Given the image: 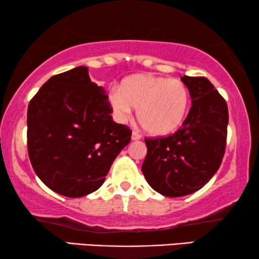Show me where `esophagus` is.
<instances>
[{"label":"esophagus","mask_w":259,"mask_h":259,"mask_svg":"<svg viewBox=\"0 0 259 259\" xmlns=\"http://www.w3.org/2000/svg\"><path fill=\"white\" fill-rule=\"evenodd\" d=\"M141 139V136L138 132H136V131H133L132 132V140L137 141V140H140Z\"/></svg>","instance_id":"obj_1"}]
</instances>
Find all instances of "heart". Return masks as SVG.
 <instances>
[{"label":"heart","mask_w":259,"mask_h":259,"mask_svg":"<svg viewBox=\"0 0 259 259\" xmlns=\"http://www.w3.org/2000/svg\"><path fill=\"white\" fill-rule=\"evenodd\" d=\"M108 100L119 121H126L136 108L141 127L152 136L161 137L182 125L190 94L178 79L140 74L123 80L119 91H111Z\"/></svg>","instance_id":"1"}]
</instances>
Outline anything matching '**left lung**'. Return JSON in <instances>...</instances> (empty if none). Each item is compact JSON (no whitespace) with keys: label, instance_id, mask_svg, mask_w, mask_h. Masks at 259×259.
<instances>
[{"label":"left lung","instance_id":"1","mask_svg":"<svg viewBox=\"0 0 259 259\" xmlns=\"http://www.w3.org/2000/svg\"><path fill=\"white\" fill-rule=\"evenodd\" d=\"M192 106L180 128L167 137L145 138L143 171L152 189L183 197L201 189L218 171L225 153L229 111L224 98L204 76H182Z\"/></svg>","mask_w":259,"mask_h":259}]
</instances>
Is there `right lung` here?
I'll list each match as a JSON object with an SVG mask.
<instances>
[{
	"label": "right lung",
	"mask_w": 259,
	"mask_h": 259,
	"mask_svg": "<svg viewBox=\"0 0 259 259\" xmlns=\"http://www.w3.org/2000/svg\"><path fill=\"white\" fill-rule=\"evenodd\" d=\"M105 90L87 67L56 74L28 106L27 145L42 183L69 198L87 196L105 182L113 161L131 141L126 125L113 121Z\"/></svg>",
	"instance_id": "right-lung-1"
}]
</instances>
